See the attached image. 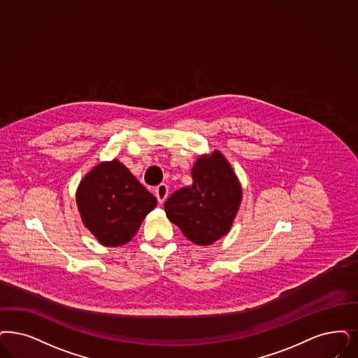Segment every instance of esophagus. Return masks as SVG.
Here are the masks:
<instances>
[{
  "mask_svg": "<svg viewBox=\"0 0 358 358\" xmlns=\"http://www.w3.org/2000/svg\"><path fill=\"white\" fill-rule=\"evenodd\" d=\"M155 195H157L158 201L163 203L166 198H167V195H169V185H166V183H162V185H158L155 188Z\"/></svg>",
  "mask_w": 358,
  "mask_h": 358,
  "instance_id": "34e87169",
  "label": "esophagus"
}]
</instances>
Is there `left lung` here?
I'll return each instance as SVG.
<instances>
[{"mask_svg":"<svg viewBox=\"0 0 358 358\" xmlns=\"http://www.w3.org/2000/svg\"><path fill=\"white\" fill-rule=\"evenodd\" d=\"M191 176L192 185L171 194L164 203V211L185 238L198 245H210L234 223L241 201V187L219 151L199 158Z\"/></svg>","mask_w":358,"mask_h":358,"instance_id":"1","label":"left lung"}]
</instances>
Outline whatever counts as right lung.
<instances>
[{"mask_svg": "<svg viewBox=\"0 0 358 358\" xmlns=\"http://www.w3.org/2000/svg\"><path fill=\"white\" fill-rule=\"evenodd\" d=\"M77 204L83 224L98 241L118 247L135 236L157 198L114 159L95 166L82 179Z\"/></svg>", "mask_w": 358, "mask_h": 358, "instance_id": "1", "label": "right lung"}]
</instances>
